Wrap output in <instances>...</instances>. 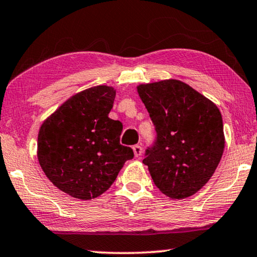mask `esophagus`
I'll return each mask as SVG.
<instances>
[{
  "label": "esophagus",
  "mask_w": 257,
  "mask_h": 257,
  "mask_svg": "<svg viewBox=\"0 0 257 257\" xmlns=\"http://www.w3.org/2000/svg\"><path fill=\"white\" fill-rule=\"evenodd\" d=\"M133 150H134V155H135V157H141L142 152H143V149H142V147H141V145H139V144L134 145Z\"/></svg>",
  "instance_id": "1"
}]
</instances>
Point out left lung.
Wrapping results in <instances>:
<instances>
[{"mask_svg": "<svg viewBox=\"0 0 257 257\" xmlns=\"http://www.w3.org/2000/svg\"><path fill=\"white\" fill-rule=\"evenodd\" d=\"M137 92L150 114L157 136L145 150L157 188L175 200L197 193L219 164L225 137L218 107L177 79L142 84Z\"/></svg>", "mask_w": 257, "mask_h": 257, "instance_id": "8db88e82", "label": "left lung"}]
</instances>
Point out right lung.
Here are the masks:
<instances>
[{"label": "right lung", "mask_w": 257, "mask_h": 257, "mask_svg": "<svg viewBox=\"0 0 257 257\" xmlns=\"http://www.w3.org/2000/svg\"><path fill=\"white\" fill-rule=\"evenodd\" d=\"M115 90L99 85L72 95L41 124L38 159L53 185L79 200L100 196L115 181L132 148L120 144L122 123L112 120Z\"/></svg>", "instance_id": "add662e5"}]
</instances>
